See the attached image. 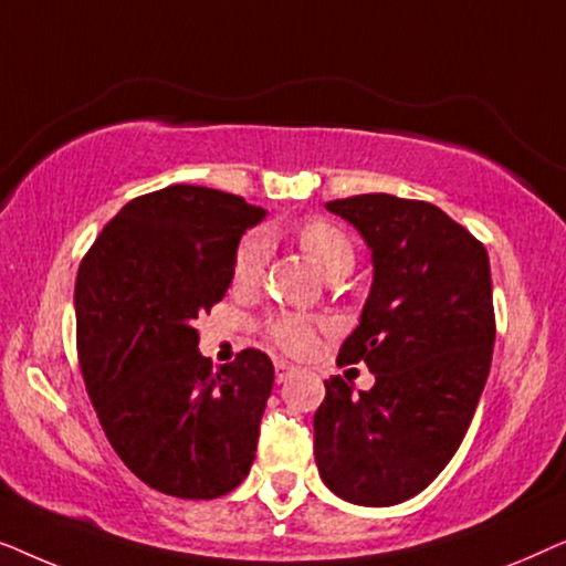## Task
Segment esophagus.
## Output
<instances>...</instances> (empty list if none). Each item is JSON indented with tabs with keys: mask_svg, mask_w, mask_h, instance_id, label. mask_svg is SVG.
<instances>
[{
	"mask_svg": "<svg viewBox=\"0 0 566 566\" xmlns=\"http://www.w3.org/2000/svg\"><path fill=\"white\" fill-rule=\"evenodd\" d=\"M293 368L291 363H285V360H275V381L277 384H283V381H289V378L293 376Z\"/></svg>",
	"mask_w": 566,
	"mask_h": 566,
	"instance_id": "1",
	"label": "esophagus"
}]
</instances>
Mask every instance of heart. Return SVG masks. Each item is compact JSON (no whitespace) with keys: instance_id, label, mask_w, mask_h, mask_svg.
<instances>
[{"instance_id":"heart-1","label":"heart","mask_w":566,"mask_h":566,"mask_svg":"<svg viewBox=\"0 0 566 566\" xmlns=\"http://www.w3.org/2000/svg\"><path fill=\"white\" fill-rule=\"evenodd\" d=\"M298 250L304 258L327 277L347 275L355 262V247L350 237L327 219H306L293 229ZM268 265V242L262 237H247L237 247L234 265H231V281L239 291H250L262 281ZM322 327L319 319L308 314H275L265 322L268 337L277 347L289 353H306L314 345L316 329Z\"/></svg>"}]
</instances>
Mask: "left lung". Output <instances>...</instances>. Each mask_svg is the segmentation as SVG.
Here are the masks:
<instances>
[{"label":"left lung","instance_id":"left-lung-1","mask_svg":"<svg viewBox=\"0 0 566 566\" xmlns=\"http://www.w3.org/2000/svg\"><path fill=\"white\" fill-rule=\"evenodd\" d=\"M366 239L374 283L339 360L366 363L374 389L324 381L314 459L337 497L389 507L422 492L459 451L490 376V258L424 200L368 192L327 203Z\"/></svg>","mask_w":566,"mask_h":566}]
</instances>
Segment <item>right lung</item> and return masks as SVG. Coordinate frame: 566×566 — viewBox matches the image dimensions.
Instances as JSON below:
<instances>
[{"label": "right lung", "mask_w": 566, "mask_h": 566, "mask_svg": "<svg viewBox=\"0 0 566 566\" xmlns=\"http://www.w3.org/2000/svg\"><path fill=\"white\" fill-rule=\"evenodd\" d=\"M262 219L231 192L169 185L123 206L76 273V353L97 420L120 461L172 497H221L258 451L273 363L250 347L216 370L192 324L223 298L239 239Z\"/></svg>", "instance_id": "obj_1"}]
</instances>
